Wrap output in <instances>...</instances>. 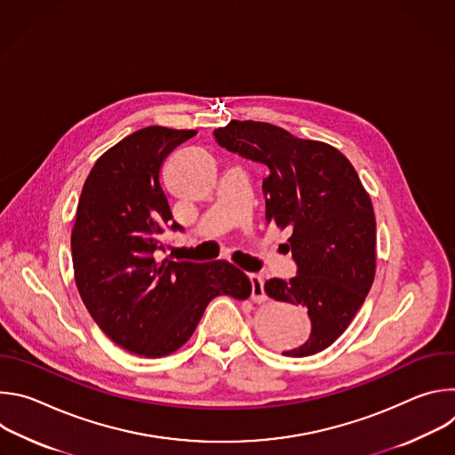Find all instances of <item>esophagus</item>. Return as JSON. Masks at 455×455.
I'll list each match as a JSON object with an SVG mask.
<instances>
[{
  "mask_svg": "<svg viewBox=\"0 0 455 455\" xmlns=\"http://www.w3.org/2000/svg\"><path fill=\"white\" fill-rule=\"evenodd\" d=\"M250 283H251V300L253 302H265L267 300V293H265V281H263V277L250 275Z\"/></svg>",
  "mask_w": 455,
  "mask_h": 455,
  "instance_id": "esophagus-1",
  "label": "esophagus"
}]
</instances>
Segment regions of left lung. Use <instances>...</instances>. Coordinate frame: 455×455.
<instances>
[{"instance_id": "left-lung-1", "label": "left lung", "mask_w": 455, "mask_h": 455, "mask_svg": "<svg viewBox=\"0 0 455 455\" xmlns=\"http://www.w3.org/2000/svg\"><path fill=\"white\" fill-rule=\"evenodd\" d=\"M216 142L265 164L267 221L290 228L297 275L270 279L268 297L300 304L309 339L283 355L309 356L330 347L362 307L376 272V220L351 162L333 146L297 139L267 122L232 120L214 129Z\"/></svg>"}]
</instances>
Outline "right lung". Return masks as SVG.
<instances>
[{"mask_svg":"<svg viewBox=\"0 0 455 455\" xmlns=\"http://www.w3.org/2000/svg\"><path fill=\"white\" fill-rule=\"evenodd\" d=\"M194 129L149 125L108 149L84 181L72 259L76 284L97 326L120 347L146 358L180 349L218 295L244 300L248 277L227 261L164 259L160 235L172 221L160 169Z\"/></svg>","mask_w":455,"mask_h":455,"instance_id":"obj_1","label":"right lung"}]
</instances>
